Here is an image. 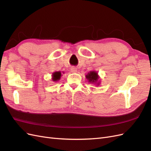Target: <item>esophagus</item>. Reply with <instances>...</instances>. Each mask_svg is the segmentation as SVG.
Returning a JSON list of instances; mask_svg holds the SVG:
<instances>
[{
    "label": "esophagus",
    "mask_w": 151,
    "mask_h": 151,
    "mask_svg": "<svg viewBox=\"0 0 151 151\" xmlns=\"http://www.w3.org/2000/svg\"><path fill=\"white\" fill-rule=\"evenodd\" d=\"M70 70H71L72 72H77V68H76V67H71V68H70Z\"/></svg>",
    "instance_id": "1"
}]
</instances>
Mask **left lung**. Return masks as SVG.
I'll use <instances>...</instances> for the list:
<instances>
[{
	"mask_svg": "<svg viewBox=\"0 0 151 151\" xmlns=\"http://www.w3.org/2000/svg\"><path fill=\"white\" fill-rule=\"evenodd\" d=\"M86 79L89 80V82L95 83L98 79V74L94 71H91L90 73H88V75H86Z\"/></svg>",
	"mask_w": 151,
	"mask_h": 151,
	"instance_id": "8db88e82",
	"label": "left lung"
}]
</instances>
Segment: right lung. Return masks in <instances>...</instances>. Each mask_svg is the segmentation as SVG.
Instances as JSON below:
<instances>
[{"instance_id":"obj_1","label":"right lung","mask_w":151,"mask_h":151,"mask_svg":"<svg viewBox=\"0 0 151 151\" xmlns=\"http://www.w3.org/2000/svg\"><path fill=\"white\" fill-rule=\"evenodd\" d=\"M61 77V72H56L53 74V81H57L60 79Z\"/></svg>"}]
</instances>
